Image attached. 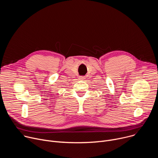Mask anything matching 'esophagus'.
Listing matches in <instances>:
<instances>
[{
  "label": "esophagus",
  "instance_id": "1",
  "mask_svg": "<svg viewBox=\"0 0 158 158\" xmlns=\"http://www.w3.org/2000/svg\"><path fill=\"white\" fill-rule=\"evenodd\" d=\"M85 76H80V77H79V79H80V80H84V79H85Z\"/></svg>",
  "mask_w": 158,
  "mask_h": 158
}]
</instances>
